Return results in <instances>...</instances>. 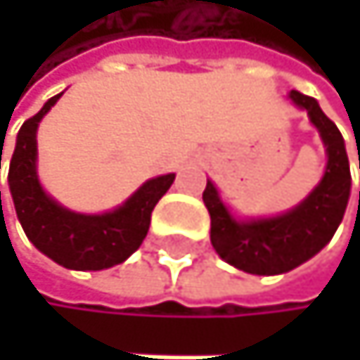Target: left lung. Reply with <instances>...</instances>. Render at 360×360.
I'll return each mask as SVG.
<instances>
[{
	"mask_svg": "<svg viewBox=\"0 0 360 360\" xmlns=\"http://www.w3.org/2000/svg\"><path fill=\"white\" fill-rule=\"evenodd\" d=\"M289 99L307 110L326 146V172L317 188L292 212L259 220H235L212 181L202 192L212 216V246L226 264L248 274H283L309 261L333 240L350 198L352 176L341 131L313 96L292 90Z\"/></svg>",
	"mask_w": 360,
	"mask_h": 360,
	"instance_id": "obj_1",
	"label": "left lung"
}]
</instances>
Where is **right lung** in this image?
<instances>
[{
	"instance_id": "1",
	"label": "right lung",
	"mask_w": 360,
	"mask_h": 360,
	"mask_svg": "<svg viewBox=\"0 0 360 360\" xmlns=\"http://www.w3.org/2000/svg\"><path fill=\"white\" fill-rule=\"evenodd\" d=\"M60 96L62 92L51 96L43 110L27 118L19 129L8 170L10 194L27 240L40 252L68 270H105L122 264L140 248L148 233L150 214L172 186L174 174L148 179L125 202L108 214H75L58 205L38 181L36 131L38 122Z\"/></svg>"
}]
</instances>
